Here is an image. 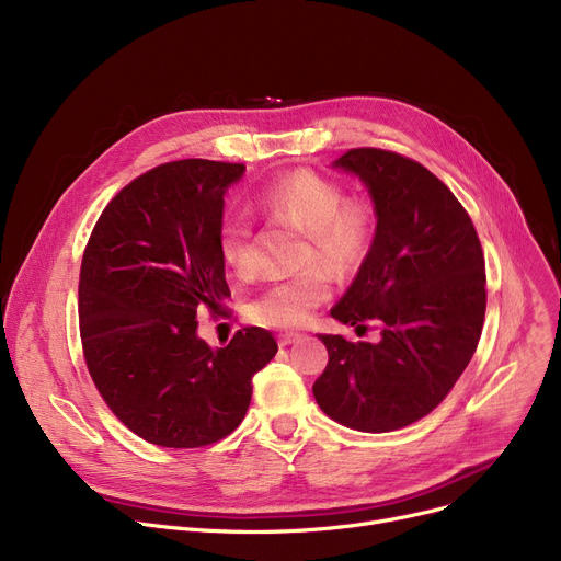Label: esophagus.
Segmentation results:
<instances>
[{
  "mask_svg": "<svg viewBox=\"0 0 561 561\" xmlns=\"http://www.w3.org/2000/svg\"><path fill=\"white\" fill-rule=\"evenodd\" d=\"M300 336H302L300 332H282V334H277V343H279L282 347H286V345H290V343H296Z\"/></svg>",
  "mask_w": 561,
  "mask_h": 561,
  "instance_id": "esophagus-1",
  "label": "esophagus"
}]
</instances>
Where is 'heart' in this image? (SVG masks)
I'll list each match as a JSON object with an SVG mask.
<instances>
[{"instance_id": "heart-1", "label": "heart", "mask_w": 561, "mask_h": 561, "mask_svg": "<svg viewBox=\"0 0 561 561\" xmlns=\"http://www.w3.org/2000/svg\"><path fill=\"white\" fill-rule=\"evenodd\" d=\"M254 204L265 218L305 236L300 265L309 268L261 293L248 305V318L265 328H302L311 311L330 298L325 270L347 279L366 265L377 241V209L368 197L345 195L339 182L307 168L277 176L256 193ZM220 256L236 279H256L254 236L245 220L222 225Z\"/></svg>"}]
</instances>
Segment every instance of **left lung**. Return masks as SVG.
I'll return each instance as SVG.
<instances>
[{
	"mask_svg": "<svg viewBox=\"0 0 561 561\" xmlns=\"http://www.w3.org/2000/svg\"><path fill=\"white\" fill-rule=\"evenodd\" d=\"M334 168L359 174L379 229L332 318L357 330L373 320L381 339L318 334L330 362L313 398L345 427L393 432L444 402L473 357L486 311L484 252L461 202L419 161L355 147Z\"/></svg>",
	"mask_w": 561,
	"mask_h": 561,
	"instance_id": "8db88e82",
	"label": "left lung"
}]
</instances>
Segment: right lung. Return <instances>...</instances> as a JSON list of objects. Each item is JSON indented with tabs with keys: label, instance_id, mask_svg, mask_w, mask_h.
Masks as SVG:
<instances>
[{
	"label": "right lung",
	"instance_id": "1",
	"mask_svg": "<svg viewBox=\"0 0 561 561\" xmlns=\"http://www.w3.org/2000/svg\"><path fill=\"white\" fill-rule=\"evenodd\" d=\"M243 163L184 159L136 176L102 211L79 273V334L95 387L123 425L161 448H204L245 419L252 377L277 343L243 328L218 350L197 311L225 316L222 195Z\"/></svg>",
	"mask_w": 561,
	"mask_h": 561
}]
</instances>
